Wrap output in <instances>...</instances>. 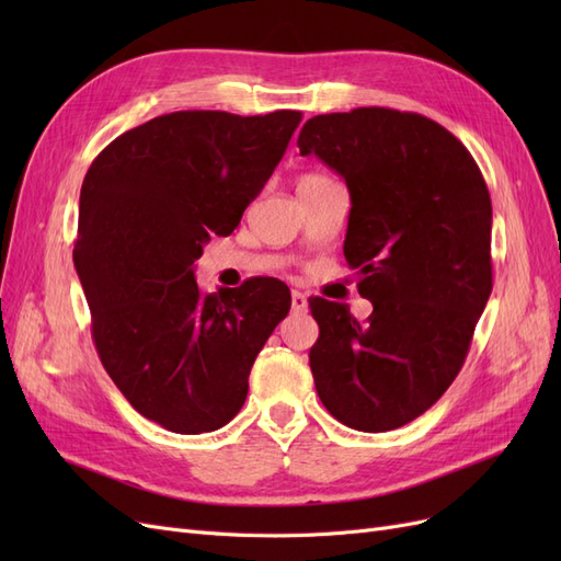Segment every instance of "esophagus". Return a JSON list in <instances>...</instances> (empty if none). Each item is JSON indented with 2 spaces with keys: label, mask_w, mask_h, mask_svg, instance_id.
Masks as SVG:
<instances>
[{
  "label": "esophagus",
  "mask_w": 561,
  "mask_h": 561,
  "mask_svg": "<svg viewBox=\"0 0 561 561\" xmlns=\"http://www.w3.org/2000/svg\"><path fill=\"white\" fill-rule=\"evenodd\" d=\"M307 309H309L307 295L299 293V290H293V311H295V313H304Z\"/></svg>",
  "instance_id": "34e87169"
}]
</instances>
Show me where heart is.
<instances>
[{"mask_svg": "<svg viewBox=\"0 0 561 561\" xmlns=\"http://www.w3.org/2000/svg\"><path fill=\"white\" fill-rule=\"evenodd\" d=\"M316 178H322V175H304L299 182H307V180H316Z\"/></svg>", "mask_w": 561, "mask_h": 561, "instance_id": "heart-1", "label": "heart"}]
</instances>
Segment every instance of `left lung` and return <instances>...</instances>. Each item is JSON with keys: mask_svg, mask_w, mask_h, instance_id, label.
Wrapping results in <instances>:
<instances>
[{"mask_svg": "<svg viewBox=\"0 0 561 561\" xmlns=\"http://www.w3.org/2000/svg\"><path fill=\"white\" fill-rule=\"evenodd\" d=\"M351 194L344 257L371 316L309 299L320 334L309 363L320 402L344 426L383 433L451 386L491 295V198L470 151L414 112L318 114L299 133Z\"/></svg>", "mask_w": 561, "mask_h": 561, "instance_id": "left-lung-1", "label": "left lung"}]
</instances>
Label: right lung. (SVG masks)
I'll use <instances>...</instances> for the list:
<instances>
[{
    "mask_svg": "<svg viewBox=\"0 0 561 561\" xmlns=\"http://www.w3.org/2000/svg\"><path fill=\"white\" fill-rule=\"evenodd\" d=\"M299 122L295 110L163 114L118 135L83 178L75 266L93 342L133 410L168 431L210 433L239 414L290 311L278 278L203 295L194 262L239 227Z\"/></svg>",
    "mask_w": 561,
    "mask_h": 561,
    "instance_id": "1",
    "label": "right lung"
}]
</instances>
